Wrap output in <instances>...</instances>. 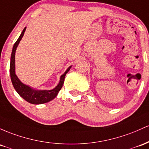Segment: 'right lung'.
Instances as JSON below:
<instances>
[{
	"mask_svg": "<svg viewBox=\"0 0 149 149\" xmlns=\"http://www.w3.org/2000/svg\"><path fill=\"white\" fill-rule=\"evenodd\" d=\"M25 30H26V27H24L19 37L15 43L13 48V51H12L10 65V73L11 81L17 92L22 98H24L25 101L29 102L30 103H32V104H42V103L49 102L53 98H56L59 91L61 89L63 84H64L65 77L67 73L69 72L72 66L69 67L68 70L65 72L64 74L61 75L60 82L52 90L33 89L30 86L21 82L20 80L18 79L17 76L15 74V51L19 41H21L22 38L24 36Z\"/></svg>",
	"mask_w": 149,
	"mask_h": 149,
	"instance_id": "obj_1",
	"label": "right lung"
}]
</instances>
